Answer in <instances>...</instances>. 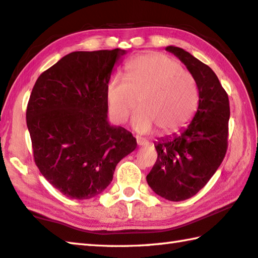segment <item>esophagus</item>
Listing matches in <instances>:
<instances>
[{
	"label": "esophagus",
	"instance_id": "1",
	"mask_svg": "<svg viewBox=\"0 0 258 258\" xmlns=\"http://www.w3.org/2000/svg\"><path fill=\"white\" fill-rule=\"evenodd\" d=\"M137 143H138L139 147H143V145H148V142L145 141V140H143V139H141V138H139V137H137Z\"/></svg>",
	"mask_w": 258,
	"mask_h": 258
}]
</instances>
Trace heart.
<instances>
[{"mask_svg":"<svg viewBox=\"0 0 258 258\" xmlns=\"http://www.w3.org/2000/svg\"><path fill=\"white\" fill-rule=\"evenodd\" d=\"M125 79L107 83L106 102L113 121L123 124L138 106L133 127L140 133L158 131L161 137L179 132L189 123L199 105L194 77L176 59L160 53L137 56L125 64Z\"/></svg>","mask_w":258,"mask_h":258,"instance_id":"obj_1","label":"heart"}]
</instances>
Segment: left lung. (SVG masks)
<instances>
[{
  "label": "left lung",
  "instance_id": "1",
  "mask_svg": "<svg viewBox=\"0 0 258 258\" xmlns=\"http://www.w3.org/2000/svg\"><path fill=\"white\" fill-rule=\"evenodd\" d=\"M166 50L177 56L194 77L199 107L180 134L154 144L158 159L147 181L159 196L179 202L199 193L221 165L228 148L230 107L212 69L182 48L168 46Z\"/></svg>",
  "mask_w": 258,
  "mask_h": 258
}]
</instances>
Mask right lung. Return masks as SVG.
Here are the masks:
<instances>
[{
  "label": "right lung",
  "instance_id": "add662e5",
  "mask_svg": "<svg viewBox=\"0 0 258 258\" xmlns=\"http://www.w3.org/2000/svg\"><path fill=\"white\" fill-rule=\"evenodd\" d=\"M124 49L73 51L37 79L27 107L34 159L63 195L88 200L104 191L132 133L107 120L106 87Z\"/></svg>",
  "mask_w": 258,
  "mask_h": 258
}]
</instances>
